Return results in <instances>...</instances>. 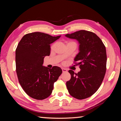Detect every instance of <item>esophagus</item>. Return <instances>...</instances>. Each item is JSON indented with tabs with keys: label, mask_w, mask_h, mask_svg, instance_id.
Masks as SVG:
<instances>
[{
	"label": "esophagus",
	"mask_w": 121,
	"mask_h": 121,
	"mask_svg": "<svg viewBox=\"0 0 121 121\" xmlns=\"http://www.w3.org/2000/svg\"><path fill=\"white\" fill-rule=\"evenodd\" d=\"M62 70L63 73H65V72H67V69H65V68H62Z\"/></svg>",
	"instance_id": "34e87169"
}]
</instances>
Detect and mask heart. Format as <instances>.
<instances>
[{
  "label": "heart",
  "mask_w": 121,
  "mask_h": 121,
  "mask_svg": "<svg viewBox=\"0 0 121 121\" xmlns=\"http://www.w3.org/2000/svg\"><path fill=\"white\" fill-rule=\"evenodd\" d=\"M52 48H53V46H52Z\"/></svg>",
  "instance_id": "1"
}]
</instances>
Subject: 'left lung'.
Listing matches in <instances>:
<instances>
[{"label": "left lung", "mask_w": 121, "mask_h": 121, "mask_svg": "<svg viewBox=\"0 0 121 121\" xmlns=\"http://www.w3.org/2000/svg\"><path fill=\"white\" fill-rule=\"evenodd\" d=\"M65 36L78 41L79 52L74 61L81 69L77 73L69 70L71 78L66 83L67 89L76 99H85L97 91L104 79L107 63L106 48L99 37L90 31L82 30Z\"/></svg>", "instance_id": "obj_1"}]
</instances>
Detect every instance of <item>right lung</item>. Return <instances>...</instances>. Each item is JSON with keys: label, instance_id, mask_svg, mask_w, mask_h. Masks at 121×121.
<instances>
[{"label": "right lung", "instance_id": "1", "mask_svg": "<svg viewBox=\"0 0 121 121\" xmlns=\"http://www.w3.org/2000/svg\"><path fill=\"white\" fill-rule=\"evenodd\" d=\"M60 37L40 32L28 34L22 38L16 49L18 79L25 92L34 99L43 100L48 97L54 83L62 73L60 67L50 69L43 65L45 56L50 54V44Z\"/></svg>", "mask_w": 121, "mask_h": 121}]
</instances>
